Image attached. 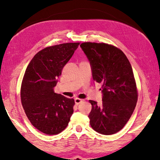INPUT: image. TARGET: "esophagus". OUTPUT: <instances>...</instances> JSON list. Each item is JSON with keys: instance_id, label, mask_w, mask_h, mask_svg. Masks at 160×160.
Listing matches in <instances>:
<instances>
[{"instance_id": "obj_1", "label": "esophagus", "mask_w": 160, "mask_h": 160, "mask_svg": "<svg viewBox=\"0 0 160 160\" xmlns=\"http://www.w3.org/2000/svg\"><path fill=\"white\" fill-rule=\"evenodd\" d=\"M83 101V99H79V98H75V103L77 105H78L80 104V103H81Z\"/></svg>"}]
</instances>
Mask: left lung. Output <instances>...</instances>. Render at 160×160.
<instances>
[{
  "label": "left lung",
  "instance_id": "8db88e82",
  "mask_svg": "<svg viewBox=\"0 0 160 160\" xmlns=\"http://www.w3.org/2000/svg\"><path fill=\"white\" fill-rule=\"evenodd\" d=\"M80 47L90 61L93 80L102 84L101 106L90 100V126L101 134H114L123 128L136 106L138 92L131 65L123 51L113 46L85 42Z\"/></svg>",
  "mask_w": 160,
  "mask_h": 160
}]
</instances>
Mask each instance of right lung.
I'll return each instance as SVG.
<instances>
[{
	"mask_svg": "<svg viewBox=\"0 0 160 160\" xmlns=\"http://www.w3.org/2000/svg\"><path fill=\"white\" fill-rule=\"evenodd\" d=\"M79 43H66L38 52L27 68L21 86V102L31 123L47 135H56L68 125L75 102L54 92L63 67Z\"/></svg>",
	"mask_w": 160,
	"mask_h": 160,
	"instance_id": "right-lung-1",
	"label": "right lung"
}]
</instances>
